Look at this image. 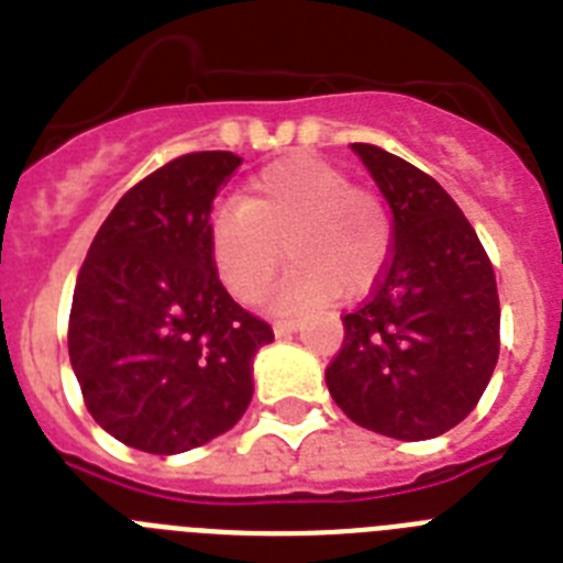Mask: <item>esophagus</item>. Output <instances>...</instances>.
I'll return each instance as SVG.
<instances>
[{
  "label": "esophagus",
  "mask_w": 563,
  "mask_h": 563,
  "mask_svg": "<svg viewBox=\"0 0 563 563\" xmlns=\"http://www.w3.org/2000/svg\"><path fill=\"white\" fill-rule=\"evenodd\" d=\"M300 325H303L300 320H274V334H277V338H286V334L297 332Z\"/></svg>",
  "instance_id": "34e87169"
}]
</instances>
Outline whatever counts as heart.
Here are the masks:
<instances>
[{
	"instance_id": "heart-1",
	"label": "heart",
	"mask_w": 563,
	"mask_h": 563,
	"mask_svg": "<svg viewBox=\"0 0 563 563\" xmlns=\"http://www.w3.org/2000/svg\"><path fill=\"white\" fill-rule=\"evenodd\" d=\"M209 245L220 280L243 303L266 297L286 249L291 272L274 306L311 311L338 291L357 297L375 286L391 254V220L338 165L297 154L263 168L243 202L211 217Z\"/></svg>"
}]
</instances>
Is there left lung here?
Here are the masks:
<instances>
[{"label":"left lung","instance_id":"left-lung-1","mask_svg":"<svg viewBox=\"0 0 563 563\" xmlns=\"http://www.w3.org/2000/svg\"><path fill=\"white\" fill-rule=\"evenodd\" d=\"M352 151L389 202L395 245L369 300L343 318L325 386L357 427L427 441L475 409L498 363L493 263L429 174L377 145Z\"/></svg>","mask_w":563,"mask_h":563}]
</instances>
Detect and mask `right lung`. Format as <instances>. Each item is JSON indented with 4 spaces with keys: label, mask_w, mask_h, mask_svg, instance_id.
I'll return each instance as SVG.
<instances>
[{
    "label": "right lung",
    "mask_w": 563,
    "mask_h": 563,
    "mask_svg": "<svg viewBox=\"0 0 563 563\" xmlns=\"http://www.w3.org/2000/svg\"><path fill=\"white\" fill-rule=\"evenodd\" d=\"M243 157L172 159L122 197L79 268L68 354L85 406L125 446L179 455L229 432L252 404L266 320L220 283L209 229Z\"/></svg>",
    "instance_id": "1"
}]
</instances>
